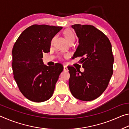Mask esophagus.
I'll list each match as a JSON object with an SVG mask.
<instances>
[{"mask_svg": "<svg viewBox=\"0 0 129 129\" xmlns=\"http://www.w3.org/2000/svg\"><path fill=\"white\" fill-rule=\"evenodd\" d=\"M64 71H68V69L67 67L65 66V65H64Z\"/></svg>", "mask_w": 129, "mask_h": 129, "instance_id": "obj_1", "label": "esophagus"}]
</instances>
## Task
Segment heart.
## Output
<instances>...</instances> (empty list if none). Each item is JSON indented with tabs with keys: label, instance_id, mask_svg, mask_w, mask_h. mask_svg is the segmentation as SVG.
<instances>
[{
	"label": "heart",
	"instance_id": "obj_1",
	"mask_svg": "<svg viewBox=\"0 0 129 129\" xmlns=\"http://www.w3.org/2000/svg\"><path fill=\"white\" fill-rule=\"evenodd\" d=\"M64 34L65 38H66L68 41L70 43L73 42L75 41L76 36L74 32L70 29H65L64 31Z\"/></svg>",
	"mask_w": 129,
	"mask_h": 129
}]
</instances>
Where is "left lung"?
<instances>
[{"label":"left lung","mask_w":129,"mask_h":129,"mask_svg":"<svg viewBox=\"0 0 129 129\" xmlns=\"http://www.w3.org/2000/svg\"><path fill=\"white\" fill-rule=\"evenodd\" d=\"M72 28L79 43L73 58L81 57L79 62L84 72H81L73 67H68L69 89L76 99L92 101L105 90L113 75L112 45L108 37L93 25L75 24Z\"/></svg>","instance_id":"obj_1"}]
</instances>
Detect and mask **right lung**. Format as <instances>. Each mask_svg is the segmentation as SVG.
<instances>
[{
    "label": "right lung",
    "mask_w": 129,
    "mask_h": 129,
    "mask_svg": "<svg viewBox=\"0 0 129 129\" xmlns=\"http://www.w3.org/2000/svg\"><path fill=\"white\" fill-rule=\"evenodd\" d=\"M62 28L32 25L24 30L13 47L12 71L21 93L30 101L41 102L52 97L63 66L44 64V53L50 52L52 39Z\"/></svg>",
    "instance_id": "add662e5"
}]
</instances>
